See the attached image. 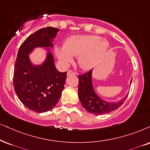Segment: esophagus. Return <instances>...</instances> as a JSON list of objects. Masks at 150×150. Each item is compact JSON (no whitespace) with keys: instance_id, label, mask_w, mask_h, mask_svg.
<instances>
[{"instance_id":"esophagus-1","label":"esophagus","mask_w":150,"mask_h":150,"mask_svg":"<svg viewBox=\"0 0 150 150\" xmlns=\"http://www.w3.org/2000/svg\"><path fill=\"white\" fill-rule=\"evenodd\" d=\"M76 75V73H75V72H73V71H69L67 72V76H69V75Z\"/></svg>"}]
</instances>
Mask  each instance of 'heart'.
<instances>
[{
  "instance_id": "1",
  "label": "heart",
  "mask_w": 150,
  "mask_h": 150,
  "mask_svg": "<svg viewBox=\"0 0 150 150\" xmlns=\"http://www.w3.org/2000/svg\"><path fill=\"white\" fill-rule=\"evenodd\" d=\"M107 40L94 35H73L68 38L63 47H55L54 53L64 66H68L77 57V64L83 70L92 69L107 52Z\"/></svg>"
}]
</instances>
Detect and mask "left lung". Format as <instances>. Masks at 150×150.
I'll list each match as a JSON object with an SVG mask.
<instances>
[{"mask_svg": "<svg viewBox=\"0 0 150 150\" xmlns=\"http://www.w3.org/2000/svg\"><path fill=\"white\" fill-rule=\"evenodd\" d=\"M93 70L84 75H79L78 96L82 107L89 113L95 115H102L109 113L118 109L127 98L125 97L117 102H108L102 100L96 94L92 82ZM132 79H131L130 84Z\"/></svg>", "mask_w": 150, "mask_h": 150, "instance_id": "obj_1", "label": "left lung"}]
</instances>
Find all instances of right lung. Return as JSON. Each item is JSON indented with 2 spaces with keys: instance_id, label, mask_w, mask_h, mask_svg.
I'll return each instance as SVG.
<instances>
[{
  "instance_id": "add662e5",
  "label": "right lung",
  "mask_w": 150,
  "mask_h": 150,
  "mask_svg": "<svg viewBox=\"0 0 150 150\" xmlns=\"http://www.w3.org/2000/svg\"><path fill=\"white\" fill-rule=\"evenodd\" d=\"M58 28H43L30 35L20 46L14 72V87L17 97L31 111L43 113L55 106L61 97L66 72L56 69L50 50ZM36 47H45L46 59L41 64L31 63L29 54Z\"/></svg>"
}]
</instances>
